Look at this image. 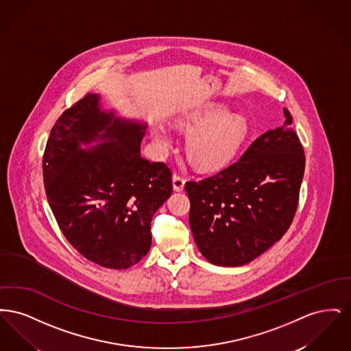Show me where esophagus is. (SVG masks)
<instances>
[{"label": "esophagus", "mask_w": 351, "mask_h": 351, "mask_svg": "<svg viewBox=\"0 0 351 351\" xmlns=\"http://www.w3.org/2000/svg\"><path fill=\"white\" fill-rule=\"evenodd\" d=\"M172 184H173V189L180 192L184 189V184H185V179H184L183 175L175 172L173 176H172Z\"/></svg>", "instance_id": "esophagus-1"}]
</instances>
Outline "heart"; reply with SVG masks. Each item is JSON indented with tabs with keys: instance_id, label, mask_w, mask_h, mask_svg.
<instances>
[{
	"instance_id": "heart-1",
	"label": "heart",
	"mask_w": 351,
	"mask_h": 351,
	"mask_svg": "<svg viewBox=\"0 0 351 351\" xmlns=\"http://www.w3.org/2000/svg\"><path fill=\"white\" fill-rule=\"evenodd\" d=\"M189 125L201 130L189 135L186 152L195 166L201 169H219L228 166L238 154L249 135V123L243 117L229 116L223 108H215L191 119ZM155 136L167 143L165 128L158 126Z\"/></svg>"
}]
</instances>
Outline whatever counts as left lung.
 Instances as JSON below:
<instances>
[{
  "label": "left lung",
  "mask_w": 351,
  "mask_h": 351,
  "mask_svg": "<svg viewBox=\"0 0 351 351\" xmlns=\"http://www.w3.org/2000/svg\"><path fill=\"white\" fill-rule=\"evenodd\" d=\"M282 128L258 136L229 167L186 182L189 225L210 263L242 266L278 242L298 210L305 155L284 109Z\"/></svg>",
  "instance_id": "8db88e82"
}]
</instances>
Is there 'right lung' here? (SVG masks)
Here are the masks:
<instances>
[{
  "label": "right lung",
  "mask_w": 351,
  "mask_h": 351,
  "mask_svg": "<svg viewBox=\"0 0 351 351\" xmlns=\"http://www.w3.org/2000/svg\"><path fill=\"white\" fill-rule=\"evenodd\" d=\"M99 100L88 93L58 118L43 154V180L68 242L88 261L121 269L150 250L151 219L172 193V172L141 155L145 125L101 112ZM96 138L107 143L80 149Z\"/></svg>",
  "instance_id": "1"
}]
</instances>
